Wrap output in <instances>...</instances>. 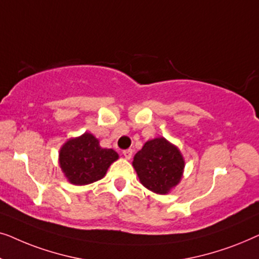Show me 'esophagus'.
<instances>
[{
	"label": "esophagus",
	"mask_w": 259,
	"mask_h": 259,
	"mask_svg": "<svg viewBox=\"0 0 259 259\" xmlns=\"http://www.w3.org/2000/svg\"><path fill=\"white\" fill-rule=\"evenodd\" d=\"M122 154L126 159H131V158H132V154H133V150H132V148H128V150L123 151Z\"/></svg>",
	"instance_id": "34e87169"
}]
</instances>
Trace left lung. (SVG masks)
Masks as SVG:
<instances>
[{
  "label": "left lung",
  "mask_w": 259,
  "mask_h": 259,
  "mask_svg": "<svg viewBox=\"0 0 259 259\" xmlns=\"http://www.w3.org/2000/svg\"><path fill=\"white\" fill-rule=\"evenodd\" d=\"M133 166L145 187L165 194L182 179L184 159L176 146L157 138L147 141L134 155Z\"/></svg>",
  "instance_id": "left-lung-1"
}]
</instances>
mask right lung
I'll list each match as a JSON object with an SVG mask.
<instances>
[{
	"label": "right lung",
	"mask_w": 259,
	"mask_h": 259,
	"mask_svg": "<svg viewBox=\"0 0 259 259\" xmlns=\"http://www.w3.org/2000/svg\"><path fill=\"white\" fill-rule=\"evenodd\" d=\"M118 153L111 148H101L99 140L90 133L70 139L60 151V167L75 185H87L104 178L106 171Z\"/></svg>",
	"instance_id": "1"
}]
</instances>
